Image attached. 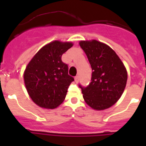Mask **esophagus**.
Instances as JSON below:
<instances>
[{"label":"esophagus","mask_w":146,"mask_h":146,"mask_svg":"<svg viewBox=\"0 0 146 146\" xmlns=\"http://www.w3.org/2000/svg\"><path fill=\"white\" fill-rule=\"evenodd\" d=\"M79 81H80V77H79V76H75V82L77 83V82H79Z\"/></svg>","instance_id":"obj_1"}]
</instances>
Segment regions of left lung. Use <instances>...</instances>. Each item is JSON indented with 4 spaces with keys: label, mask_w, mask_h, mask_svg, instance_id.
<instances>
[{
    "label": "left lung",
    "mask_w": 146,
    "mask_h": 146,
    "mask_svg": "<svg viewBox=\"0 0 146 146\" xmlns=\"http://www.w3.org/2000/svg\"><path fill=\"white\" fill-rule=\"evenodd\" d=\"M80 47L91 65V82L79 86L88 105L95 110H104L114 104L122 96L127 80V73L117 54L107 44L96 40L82 41Z\"/></svg>",
    "instance_id": "8db88e82"
}]
</instances>
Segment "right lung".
Masks as SVG:
<instances>
[{
	"label": "right lung",
	"instance_id": "right-lung-1",
	"mask_svg": "<svg viewBox=\"0 0 146 146\" xmlns=\"http://www.w3.org/2000/svg\"><path fill=\"white\" fill-rule=\"evenodd\" d=\"M72 46L70 42H50L40 49L26 66L25 85L38 106L55 108L65 99L74 78L68 74V65L62 61L61 57Z\"/></svg>",
	"mask_w": 146,
	"mask_h": 146
}]
</instances>
